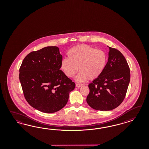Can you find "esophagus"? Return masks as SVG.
Segmentation results:
<instances>
[{
    "label": "esophagus",
    "mask_w": 149,
    "mask_h": 149,
    "mask_svg": "<svg viewBox=\"0 0 149 149\" xmlns=\"http://www.w3.org/2000/svg\"><path fill=\"white\" fill-rule=\"evenodd\" d=\"M81 86H82V85L80 84H76V87H77V88H80Z\"/></svg>",
    "instance_id": "1"
}]
</instances>
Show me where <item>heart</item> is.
I'll return each mask as SVG.
<instances>
[{"mask_svg": "<svg viewBox=\"0 0 149 149\" xmlns=\"http://www.w3.org/2000/svg\"><path fill=\"white\" fill-rule=\"evenodd\" d=\"M68 58H64L61 68L66 76L73 77L79 70L76 78L79 82L87 79L94 80L103 72L107 64V55L103 51L96 50L89 45L74 46L68 51Z\"/></svg>", "mask_w": 149, "mask_h": 149, "instance_id": "b5f03b06", "label": "heart"}]
</instances>
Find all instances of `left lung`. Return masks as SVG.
Returning <instances> with one entry per match:
<instances>
[{
  "mask_svg": "<svg viewBox=\"0 0 149 149\" xmlns=\"http://www.w3.org/2000/svg\"><path fill=\"white\" fill-rule=\"evenodd\" d=\"M109 58L103 72L88 85L86 101L92 108L100 111L114 109L125 98L130 81V69L118 50L109 47Z\"/></svg>",
  "mask_w": 149,
  "mask_h": 149,
  "instance_id": "obj_1",
  "label": "left lung"
}]
</instances>
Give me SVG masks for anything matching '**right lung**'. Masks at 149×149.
Returning <instances> with one entry per match:
<instances>
[{"label":"right lung","mask_w":149,"mask_h":149,"mask_svg":"<svg viewBox=\"0 0 149 149\" xmlns=\"http://www.w3.org/2000/svg\"><path fill=\"white\" fill-rule=\"evenodd\" d=\"M62 56L57 46L27 54L19 72L23 95L29 104L45 113L57 112L67 104L75 84L60 69Z\"/></svg>","instance_id":"obj_1"}]
</instances>
